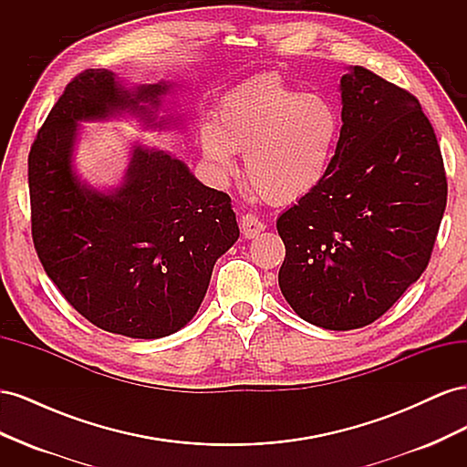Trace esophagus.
<instances>
[{"label":"esophagus","mask_w":467,"mask_h":467,"mask_svg":"<svg viewBox=\"0 0 467 467\" xmlns=\"http://www.w3.org/2000/svg\"><path fill=\"white\" fill-rule=\"evenodd\" d=\"M265 228H266L265 222H263L259 216H255V214H245V216L242 218V234H244L247 239L257 237Z\"/></svg>","instance_id":"34e87169"}]
</instances>
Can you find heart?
<instances>
[{
    "label": "heart",
    "mask_w": 467,
    "mask_h": 467,
    "mask_svg": "<svg viewBox=\"0 0 467 467\" xmlns=\"http://www.w3.org/2000/svg\"><path fill=\"white\" fill-rule=\"evenodd\" d=\"M341 117L329 99L263 76L225 99L218 126L202 130V151L220 175H232L234 151L245 153V177L265 201L286 204L314 192L329 175Z\"/></svg>",
    "instance_id": "1"
}]
</instances>
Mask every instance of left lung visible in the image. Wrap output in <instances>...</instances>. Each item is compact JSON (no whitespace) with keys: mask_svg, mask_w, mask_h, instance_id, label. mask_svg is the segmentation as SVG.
<instances>
[{"mask_svg":"<svg viewBox=\"0 0 467 467\" xmlns=\"http://www.w3.org/2000/svg\"><path fill=\"white\" fill-rule=\"evenodd\" d=\"M341 97L329 175L276 220L282 296L331 331L374 323L422 275L448 196L441 146L415 95L355 66Z\"/></svg>","mask_w":467,"mask_h":467,"instance_id":"1","label":"left lung"}]
</instances>
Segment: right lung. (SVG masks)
<instances>
[{
    "instance_id": "right-lung-1",
    "label": "right lung",
    "mask_w": 467,
    "mask_h": 467,
    "mask_svg": "<svg viewBox=\"0 0 467 467\" xmlns=\"http://www.w3.org/2000/svg\"><path fill=\"white\" fill-rule=\"evenodd\" d=\"M165 86L129 93L109 69L67 83L29 151L36 255L67 304L99 329L160 338L192 319L212 268L239 237L230 196L163 151L136 148L124 185L86 189L72 171L78 120L158 105Z\"/></svg>"
}]
</instances>
